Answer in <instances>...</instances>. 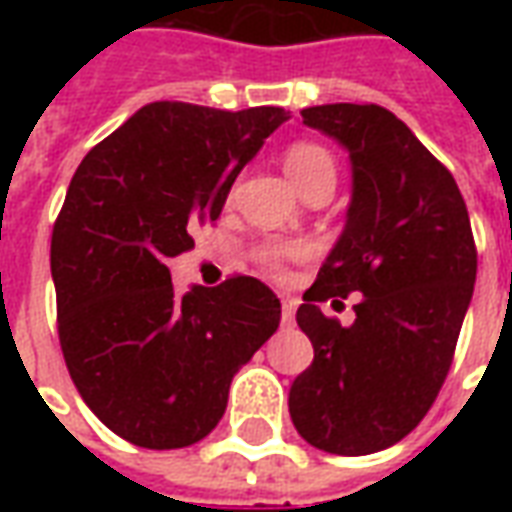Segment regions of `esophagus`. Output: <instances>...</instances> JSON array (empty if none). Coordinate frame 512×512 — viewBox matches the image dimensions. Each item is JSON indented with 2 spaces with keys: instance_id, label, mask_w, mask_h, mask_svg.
Returning <instances> with one entry per match:
<instances>
[{
  "instance_id": "34e87169",
  "label": "esophagus",
  "mask_w": 512,
  "mask_h": 512,
  "mask_svg": "<svg viewBox=\"0 0 512 512\" xmlns=\"http://www.w3.org/2000/svg\"><path fill=\"white\" fill-rule=\"evenodd\" d=\"M293 315H296V299L282 296V326H293Z\"/></svg>"
}]
</instances>
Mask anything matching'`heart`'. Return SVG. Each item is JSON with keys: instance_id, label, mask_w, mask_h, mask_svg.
<instances>
[{"instance_id": "b5f03b06", "label": "heart", "mask_w": 512, "mask_h": 512, "mask_svg": "<svg viewBox=\"0 0 512 512\" xmlns=\"http://www.w3.org/2000/svg\"><path fill=\"white\" fill-rule=\"evenodd\" d=\"M285 169H288L290 180L299 186V191H304L310 183L323 178L334 180V158L329 150H323L321 145H312V142H296V145L288 147L285 153ZM293 255V249H285V246H263L257 252V260L260 266L271 271V274H279L285 260Z\"/></svg>"}]
</instances>
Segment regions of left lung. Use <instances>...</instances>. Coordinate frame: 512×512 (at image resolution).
<instances>
[{
  "mask_svg": "<svg viewBox=\"0 0 512 512\" xmlns=\"http://www.w3.org/2000/svg\"><path fill=\"white\" fill-rule=\"evenodd\" d=\"M301 117L348 150L354 186L296 312L315 359L290 386V419L318 450L370 455L417 428L450 373L477 277L472 224L450 169L389 109L326 104ZM348 292L363 301L340 327L320 301Z\"/></svg>",
  "mask_w": 512,
  "mask_h": 512,
  "instance_id": "obj_1",
  "label": "left lung"
}]
</instances>
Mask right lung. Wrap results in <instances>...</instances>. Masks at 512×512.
<instances>
[{
	"instance_id": "add662e5",
	"label": "right lung",
	"mask_w": 512,
	"mask_h": 512,
	"mask_svg": "<svg viewBox=\"0 0 512 512\" xmlns=\"http://www.w3.org/2000/svg\"><path fill=\"white\" fill-rule=\"evenodd\" d=\"M285 120L282 106L156 101L73 175L51 233L62 356L95 417L136 447L205 439L238 367L277 332L282 307L260 279L178 296L167 260L219 219L238 172Z\"/></svg>"
}]
</instances>
